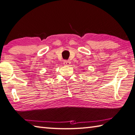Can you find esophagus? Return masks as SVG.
I'll return each instance as SVG.
<instances>
[{
	"instance_id": "34e87169",
	"label": "esophagus",
	"mask_w": 135,
	"mask_h": 135,
	"mask_svg": "<svg viewBox=\"0 0 135 135\" xmlns=\"http://www.w3.org/2000/svg\"><path fill=\"white\" fill-rule=\"evenodd\" d=\"M63 62H64L63 64L65 65H69L70 64V61H69V60H64Z\"/></svg>"
}]
</instances>
